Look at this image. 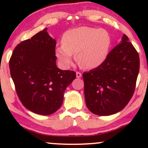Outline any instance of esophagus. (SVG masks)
<instances>
[{
  "mask_svg": "<svg viewBox=\"0 0 148 148\" xmlns=\"http://www.w3.org/2000/svg\"><path fill=\"white\" fill-rule=\"evenodd\" d=\"M76 77H77L78 79H79V78H81V76H82V74H81V73H80L79 72H76Z\"/></svg>",
  "mask_w": 148,
  "mask_h": 148,
  "instance_id": "1",
  "label": "esophagus"
}]
</instances>
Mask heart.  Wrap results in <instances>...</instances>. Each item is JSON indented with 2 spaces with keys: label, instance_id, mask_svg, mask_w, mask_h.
I'll use <instances>...</instances> for the list:
<instances>
[{
  "label": "heart",
  "instance_id": "obj_1",
  "mask_svg": "<svg viewBox=\"0 0 148 148\" xmlns=\"http://www.w3.org/2000/svg\"><path fill=\"white\" fill-rule=\"evenodd\" d=\"M62 44L55 49L60 66L68 69L72 65L73 54L83 68L99 67L106 60L111 45V37L103 28L79 27L67 30L62 37Z\"/></svg>",
  "mask_w": 148,
  "mask_h": 148
}]
</instances>
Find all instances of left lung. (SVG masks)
Listing matches in <instances>:
<instances>
[{"label":"left lung","mask_w":148,"mask_h":148,"mask_svg":"<svg viewBox=\"0 0 148 148\" xmlns=\"http://www.w3.org/2000/svg\"><path fill=\"white\" fill-rule=\"evenodd\" d=\"M124 34L101 65L84 72L86 103L92 113L111 115L122 111L134 94L139 72L138 52Z\"/></svg>","instance_id":"8db88e82"}]
</instances>
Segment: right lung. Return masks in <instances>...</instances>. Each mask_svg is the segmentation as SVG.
<instances>
[{
    "label": "right lung",
    "instance_id": "right-lung-1",
    "mask_svg": "<svg viewBox=\"0 0 148 148\" xmlns=\"http://www.w3.org/2000/svg\"><path fill=\"white\" fill-rule=\"evenodd\" d=\"M56 45L45 28L16 46L10 58V74L18 98L37 114L48 115L58 110L64 90L76 79L75 72L57 67Z\"/></svg>",
    "mask_w": 148,
    "mask_h": 148
}]
</instances>
